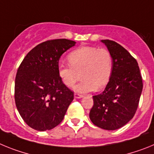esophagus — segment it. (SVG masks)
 <instances>
[{"label":"esophagus","mask_w":154,"mask_h":154,"mask_svg":"<svg viewBox=\"0 0 154 154\" xmlns=\"http://www.w3.org/2000/svg\"><path fill=\"white\" fill-rule=\"evenodd\" d=\"M74 97L75 98V99H81V98L83 97V96H82V95H81V94L77 93V92H75Z\"/></svg>","instance_id":"1"}]
</instances>
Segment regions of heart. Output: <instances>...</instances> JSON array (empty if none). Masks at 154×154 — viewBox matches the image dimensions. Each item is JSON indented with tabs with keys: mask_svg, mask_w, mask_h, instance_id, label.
<instances>
[{
	"mask_svg": "<svg viewBox=\"0 0 154 154\" xmlns=\"http://www.w3.org/2000/svg\"><path fill=\"white\" fill-rule=\"evenodd\" d=\"M69 65L58 66L61 80L68 87L75 84L80 73L82 81L75 89L89 92L104 88L109 82L113 69V59L109 51L91 46L79 48L68 55Z\"/></svg>",
	"mask_w": 154,
	"mask_h": 154,
	"instance_id": "heart-1",
	"label": "heart"
}]
</instances>
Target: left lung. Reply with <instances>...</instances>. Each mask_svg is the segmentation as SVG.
I'll list each match as a JSON object with an SVG mask.
<instances>
[{
	"instance_id": "8db88e82",
	"label": "left lung",
	"mask_w": 154,
	"mask_h": 154,
	"mask_svg": "<svg viewBox=\"0 0 154 154\" xmlns=\"http://www.w3.org/2000/svg\"><path fill=\"white\" fill-rule=\"evenodd\" d=\"M113 59L109 82L102 93L93 96L89 118L104 130L119 129L134 116L143 90V81L137 60L114 41L102 40Z\"/></svg>"
}]
</instances>
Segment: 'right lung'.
<instances>
[{
  "label": "right lung",
  "mask_w": 154,
  "mask_h": 154,
  "mask_svg": "<svg viewBox=\"0 0 154 154\" xmlns=\"http://www.w3.org/2000/svg\"><path fill=\"white\" fill-rule=\"evenodd\" d=\"M75 42L53 39L35 46L17 69L14 99L19 113L38 131L55 128L64 119L74 93L61 80L58 61Z\"/></svg>",
  "instance_id": "right-lung-1"
}]
</instances>
